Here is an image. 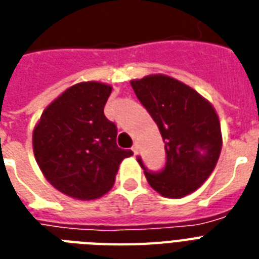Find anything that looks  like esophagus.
<instances>
[{
    "label": "esophagus",
    "mask_w": 259,
    "mask_h": 259,
    "mask_svg": "<svg viewBox=\"0 0 259 259\" xmlns=\"http://www.w3.org/2000/svg\"><path fill=\"white\" fill-rule=\"evenodd\" d=\"M131 150L134 151V154H138V151H139V146H138V143H134V146L131 147Z\"/></svg>",
    "instance_id": "obj_1"
}]
</instances>
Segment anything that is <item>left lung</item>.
Segmentation results:
<instances>
[{
	"label": "left lung",
	"mask_w": 259,
	"mask_h": 259,
	"mask_svg": "<svg viewBox=\"0 0 259 259\" xmlns=\"http://www.w3.org/2000/svg\"><path fill=\"white\" fill-rule=\"evenodd\" d=\"M131 86L165 142L161 171H148L138 157L148 184L169 198L192 193L211 176L222 151L215 108L190 86L162 74L131 81Z\"/></svg>",
	"instance_id": "8db88e82"
}]
</instances>
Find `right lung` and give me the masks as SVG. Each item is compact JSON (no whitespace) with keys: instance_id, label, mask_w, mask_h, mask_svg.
Masks as SVG:
<instances>
[{"instance_id":"1","label":"right lung","mask_w":259,"mask_h":259,"mask_svg":"<svg viewBox=\"0 0 259 259\" xmlns=\"http://www.w3.org/2000/svg\"><path fill=\"white\" fill-rule=\"evenodd\" d=\"M112 88L81 82L54 100L33 130V154L41 173L59 192L79 200L101 197L131 150L116 144L117 127L104 115Z\"/></svg>"}]
</instances>
